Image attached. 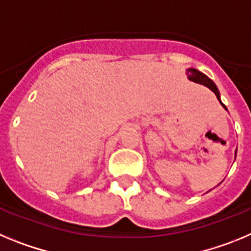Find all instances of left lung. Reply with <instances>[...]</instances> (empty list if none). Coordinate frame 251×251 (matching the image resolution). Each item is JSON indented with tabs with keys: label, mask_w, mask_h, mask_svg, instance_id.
Returning a JSON list of instances; mask_svg holds the SVG:
<instances>
[{
	"label": "left lung",
	"mask_w": 251,
	"mask_h": 251,
	"mask_svg": "<svg viewBox=\"0 0 251 251\" xmlns=\"http://www.w3.org/2000/svg\"><path fill=\"white\" fill-rule=\"evenodd\" d=\"M186 74H187L188 80H191V81H194V83H197V84H202V85L207 86L210 90H212V92L215 93V95H216V98L219 99V101H220L221 105H223L224 108L226 109V106L224 105L223 101H221V99H220V92H219V89H217L216 84H215L214 81L210 79V77L206 76L205 74H202V73L199 72V70L195 68L187 69V70H186ZM235 156H236V152H235Z\"/></svg>",
	"instance_id": "obj_1"
}]
</instances>
